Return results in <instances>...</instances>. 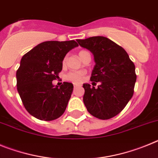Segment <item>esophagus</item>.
Returning <instances> with one entry per match:
<instances>
[{
  "label": "esophagus",
  "mask_w": 158,
  "mask_h": 158,
  "mask_svg": "<svg viewBox=\"0 0 158 158\" xmlns=\"http://www.w3.org/2000/svg\"><path fill=\"white\" fill-rule=\"evenodd\" d=\"M78 85H79L78 84H73V86H74V88H76L77 86H78Z\"/></svg>",
  "instance_id": "1"
}]
</instances>
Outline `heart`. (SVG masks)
I'll return each mask as SVG.
<instances>
[{
	"instance_id": "1",
	"label": "heart",
	"mask_w": 158,
	"mask_h": 158,
	"mask_svg": "<svg viewBox=\"0 0 158 158\" xmlns=\"http://www.w3.org/2000/svg\"><path fill=\"white\" fill-rule=\"evenodd\" d=\"M86 54H88L87 51H81L79 52V56L82 59ZM66 61L67 57L65 56L64 57L63 60H62V65H65V63H66ZM85 71H73V72H69L66 75V79L69 81L74 82V83H81L85 79Z\"/></svg>"
}]
</instances>
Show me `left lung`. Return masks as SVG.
Returning <instances> with one entry per match:
<instances>
[{
    "instance_id": "1",
    "label": "left lung",
    "mask_w": 158,
    "mask_h": 158,
    "mask_svg": "<svg viewBox=\"0 0 158 158\" xmlns=\"http://www.w3.org/2000/svg\"><path fill=\"white\" fill-rule=\"evenodd\" d=\"M81 47L91 51L96 62L90 77L93 85L84 84V104L88 111L100 119H109L126 107L134 94L135 65L122 47L104 36L78 40Z\"/></svg>"
}]
</instances>
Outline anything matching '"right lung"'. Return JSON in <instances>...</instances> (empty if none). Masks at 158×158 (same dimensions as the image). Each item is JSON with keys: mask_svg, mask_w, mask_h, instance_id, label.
I'll return each instance as SVG.
<instances>
[{"mask_svg": "<svg viewBox=\"0 0 158 158\" xmlns=\"http://www.w3.org/2000/svg\"><path fill=\"white\" fill-rule=\"evenodd\" d=\"M78 44L74 40L47 41L25 54L16 71V86L23 104L32 116L51 121L65 111L73 90V84L53 85L62 69L65 54Z\"/></svg>", "mask_w": 158, "mask_h": 158, "instance_id": "1", "label": "right lung"}]
</instances>
